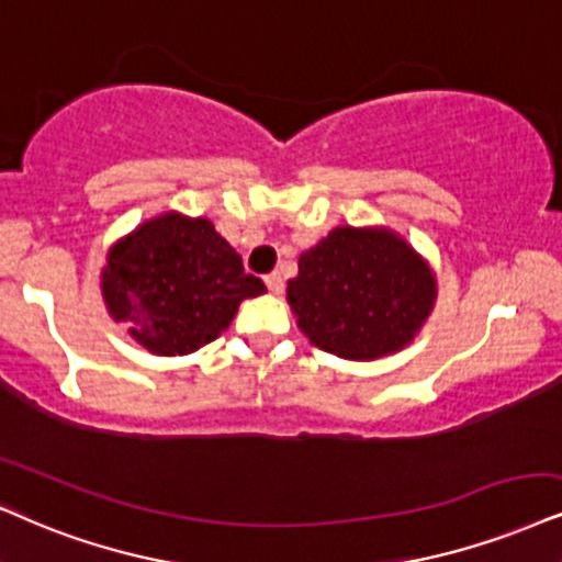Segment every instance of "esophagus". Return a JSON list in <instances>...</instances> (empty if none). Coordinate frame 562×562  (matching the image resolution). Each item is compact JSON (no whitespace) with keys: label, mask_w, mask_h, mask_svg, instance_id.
<instances>
[{"label":"esophagus","mask_w":562,"mask_h":562,"mask_svg":"<svg viewBox=\"0 0 562 562\" xmlns=\"http://www.w3.org/2000/svg\"><path fill=\"white\" fill-rule=\"evenodd\" d=\"M267 288L269 290H272V293L274 295H280L282 293V290H285V280H282V274L280 272H272V274H267Z\"/></svg>","instance_id":"1"}]
</instances>
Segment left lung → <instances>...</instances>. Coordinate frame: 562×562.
Returning a JSON list of instances; mask_svg holds the SVG:
<instances>
[{
    "label": "left lung",
    "instance_id": "left-lung-1",
    "mask_svg": "<svg viewBox=\"0 0 562 562\" xmlns=\"http://www.w3.org/2000/svg\"><path fill=\"white\" fill-rule=\"evenodd\" d=\"M428 261L386 228H334L297 259L288 303L305 337L345 360L400 352L430 316Z\"/></svg>",
    "mask_w": 562,
    "mask_h": 562
}]
</instances>
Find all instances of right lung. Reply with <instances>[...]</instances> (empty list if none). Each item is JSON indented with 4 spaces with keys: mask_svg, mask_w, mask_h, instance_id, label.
Here are the masks:
<instances>
[{
    "mask_svg": "<svg viewBox=\"0 0 562 562\" xmlns=\"http://www.w3.org/2000/svg\"><path fill=\"white\" fill-rule=\"evenodd\" d=\"M113 322L153 355H189L220 337L244 297L265 293L259 277L207 217L166 212L111 246L101 272Z\"/></svg>",
    "mask_w": 562,
    "mask_h": 562,
    "instance_id": "obj_1",
    "label": "right lung"
}]
</instances>
